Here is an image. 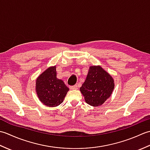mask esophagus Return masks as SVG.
Returning a JSON list of instances; mask_svg holds the SVG:
<instances>
[{
  "mask_svg": "<svg viewBox=\"0 0 150 150\" xmlns=\"http://www.w3.org/2000/svg\"><path fill=\"white\" fill-rule=\"evenodd\" d=\"M77 85H73V86H69V88L71 89V90H75V89H77Z\"/></svg>",
  "mask_w": 150,
  "mask_h": 150,
  "instance_id": "obj_1",
  "label": "esophagus"
}]
</instances>
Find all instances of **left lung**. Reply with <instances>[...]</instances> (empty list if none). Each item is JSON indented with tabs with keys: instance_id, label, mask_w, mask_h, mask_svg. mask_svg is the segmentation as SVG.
I'll return each instance as SVG.
<instances>
[{
	"instance_id": "left-lung-1",
	"label": "left lung",
	"mask_w": 150,
	"mask_h": 150,
	"mask_svg": "<svg viewBox=\"0 0 150 150\" xmlns=\"http://www.w3.org/2000/svg\"><path fill=\"white\" fill-rule=\"evenodd\" d=\"M114 89L112 77L100 66H91L86 81L80 88L86 103L92 106L103 104Z\"/></svg>"
}]
</instances>
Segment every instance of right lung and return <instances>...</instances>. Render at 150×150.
I'll use <instances>...</instances> for the list:
<instances>
[{
	"mask_svg": "<svg viewBox=\"0 0 150 150\" xmlns=\"http://www.w3.org/2000/svg\"><path fill=\"white\" fill-rule=\"evenodd\" d=\"M69 88L57 78L56 67H50L36 81V91L40 100L47 106L55 107L61 104Z\"/></svg>",
	"mask_w": 150,
	"mask_h": 150,
	"instance_id": "add662e5",
	"label": "right lung"
}]
</instances>
